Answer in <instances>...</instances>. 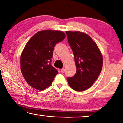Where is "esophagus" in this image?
<instances>
[{
	"mask_svg": "<svg viewBox=\"0 0 123 123\" xmlns=\"http://www.w3.org/2000/svg\"><path fill=\"white\" fill-rule=\"evenodd\" d=\"M65 69H64V68L61 69V72L62 73H64V72H65Z\"/></svg>",
	"mask_w": 123,
	"mask_h": 123,
	"instance_id": "obj_1",
	"label": "esophagus"
}]
</instances>
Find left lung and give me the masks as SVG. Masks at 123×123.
<instances>
[{"label": "left lung", "instance_id": "8db88e82", "mask_svg": "<svg viewBox=\"0 0 123 123\" xmlns=\"http://www.w3.org/2000/svg\"><path fill=\"white\" fill-rule=\"evenodd\" d=\"M67 39L74 56L75 74L67 78L72 89L83 91L92 86L101 72L102 54L96 43L88 34L75 31H66Z\"/></svg>", "mask_w": 123, "mask_h": 123}]
</instances>
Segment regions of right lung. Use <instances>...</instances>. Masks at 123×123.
Masks as SVG:
<instances>
[{"mask_svg": "<svg viewBox=\"0 0 123 123\" xmlns=\"http://www.w3.org/2000/svg\"><path fill=\"white\" fill-rule=\"evenodd\" d=\"M63 32L43 30L27 43L21 55V70L30 86L43 90L53 81L58 71L51 65L54 46L65 38Z\"/></svg>", "mask_w": 123, "mask_h": 123, "instance_id": "1", "label": "right lung"}]
</instances>
